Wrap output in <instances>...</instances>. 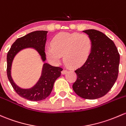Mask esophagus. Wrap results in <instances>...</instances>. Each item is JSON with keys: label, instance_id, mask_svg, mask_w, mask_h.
<instances>
[{"label": "esophagus", "instance_id": "obj_1", "mask_svg": "<svg viewBox=\"0 0 126 126\" xmlns=\"http://www.w3.org/2000/svg\"><path fill=\"white\" fill-rule=\"evenodd\" d=\"M67 72V71L66 69H63V71H62V74H65Z\"/></svg>", "mask_w": 126, "mask_h": 126}]
</instances>
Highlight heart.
<instances>
[{
	"instance_id": "obj_1",
	"label": "heart",
	"mask_w": 126,
	"mask_h": 126,
	"mask_svg": "<svg viewBox=\"0 0 126 126\" xmlns=\"http://www.w3.org/2000/svg\"><path fill=\"white\" fill-rule=\"evenodd\" d=\"M52 47L46 49L47 59L54 64H59L64 55L66 63L74 68L85 62L92 47L91 39L86 34L62 32L55 35Z\"/></svg>"
}]
</instances>
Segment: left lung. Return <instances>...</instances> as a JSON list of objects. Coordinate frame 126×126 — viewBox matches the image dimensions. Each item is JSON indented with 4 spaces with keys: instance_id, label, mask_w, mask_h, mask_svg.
Returning a JSON list of instances; mask_svg holds the SVG:
<instances>
[{
    "instance_id": "8db88e82",
    "label": "left lung",
    "mask_w": 126,
    "mask_h": 126,
    "mask_svg": "<svg viewBox=\"0 0 126 126\" xmlns=\"http://www.w3.org/2000/svg\"><path fill=\"white\" fill-rule=\"evenodd\" d=\"M83 32L91 39L92 47L85 63L75 71L77 79L72 88L80 97L94 100L105 95L115 83L120 54L113 41L103 32L95 30Z\"/></svg>"
}]
</instances>
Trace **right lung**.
<instances>
[{"label": "right lung", "instance_id": "right-lung-1", "mask_svg": "<svg viewBox=\"0 0 126 126\" xmlns=\"http://www.w3.org/2000/svg\"><path fill=\"white\" fill-rule=\"evenodd\" d=\"M47 31H36L29 33L27 35L18 38L12 45L7 54V76L14 91L22 98L37 101L44 100L51 93L55 81L60 76L63 69L60 67L52 66L45 63L42 68V75L36 84L30 89H22L14 82L11 77L12 63L16 54L23 49L32 47L36 50L41 56L43 62L46 60L45 52Z\"/></svg>", "mask_w": 126, "mask_h": 126}]
</instances>
